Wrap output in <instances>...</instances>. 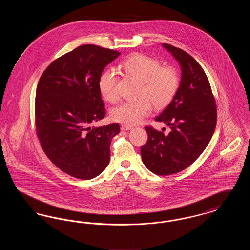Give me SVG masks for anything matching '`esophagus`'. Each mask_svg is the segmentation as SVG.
<instances>
[{"mask_svg": "<svg viewBox=\"0 0 250 250\" xmlns=\"http://www.w3.org/2000/svg\"><path fill=\"white\" fill-rule=\"evenodd\" d=\"M132 129L131 125H121V130L122 131H128Z\"/></svg>", "mask_w": 250, "mask_h": 250, "instance_id": "1", "label": "esophagus"}]
</instances>
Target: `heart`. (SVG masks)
Listing matches in <instances>:
<instances>
[{"label": "heart", "mask_w": 250, "mask_h": 250, "mask_svg": "<svg viewBox=\"0 0 250 250\" xmlns=\"http://www.w3.org/2000/svg\"><path fill=\"white\" fill-rule=\"evenodd\" d=\"M124 70L141 82L139 95L142 97L135 101L122 102L111 110V118L125 125H136L143 121L152 110V104L162 107L168 104L176 94L179 87V75L171 66H162L158 60L136 53L123 62ZM117 73L107 69L99 78L100 94L108 102L118 98Z\"/></svg>", "instance_id": "1"}]
</instances>
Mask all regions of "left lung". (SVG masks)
<instances>
[{"instance_id": "8db88e82", "label": "left lung", "mask_w": 250, "mask_h": 250, "mask_svg": "<svg viewBox=\"0 0 250 250\" xmlns=\"http://www.w3.org/2000/svg\"><path fill=\"white\" fill-rule=\"evenodd\" d=\"M162 47L178 62L181 81L176 94L155 118L169 126L165 135L145 127L148 141L141 150L143 164L157 175L187 168L210 143L216 125V107L208 79L198 62L171 45Z\"/></svg>"}]
</instances>
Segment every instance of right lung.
Wrapping results in <instances>:
<instances>
[{
  "label": "right lung",
  "instance_id": "right-lung-1",
  "mask_svg": "<svg viewBox=\"0 0 250 250\" xmlns=\"http://www.w3.org/2000/svg\"><path fill=\"white\" fill-rule=\"evenodd\" d=\"M120 54L95 45L80 46L52 62L37 84L38 139L51 162L73 177L95 178L109 163V146L119 125H90L105 117L98 82Z\"/></svg>",
  "mask_w": 250,
  "mask_h": 250
}]
</instances>
